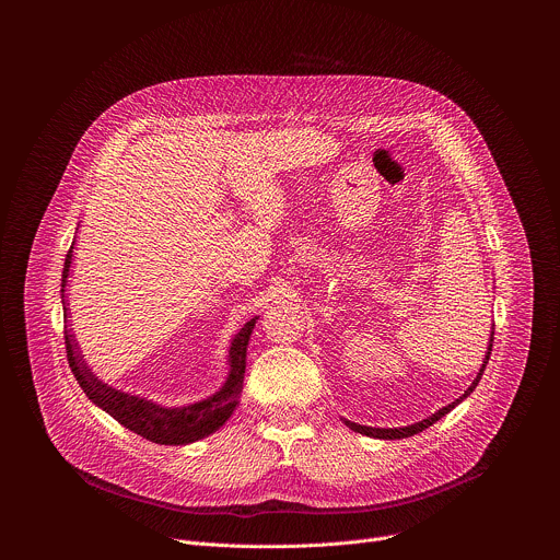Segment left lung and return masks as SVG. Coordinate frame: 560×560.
<instances>
[{
	"mask_svg": "<svg viewBox=\"0 0 560 560\" xmlns=\"http://www.w3.org/2000/svg\"><path fill=\"white\" fill-rule=\"evenodd\" d=\"M492 343H494V328H492V332H490V343H488V352H486V359H483V363H481V370L476 372V378L471 381V385L456 398V401H452L450 406H445V408H441V410H436L432 417H428V419H423V421H417V423H412V425H406V428H368V425H359V423H352V421H348V419H343V423L350 428V430H354V432H359V434H365V436H372V439H383V441H394V439H408V436H415V434H419V432H423V430H428L430 425H434L439 419H443L447 412H452L463 398H467L471 392H474V387L478 385V381H481V376H483V370H486V365H488V361H490V354H492Z\"/></svg>",
	"mask_w": 560,
	"mask_h": 560,
	"instance_id": "left-lung-1",
	"label": "left lung"
}]
</instances>
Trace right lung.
I'll return each mask as SVG.
<instances>
[{
	"instance_id": "add662e5",
	"label": "right lung",
	"mask_w": 560,
	"mask_h": 560,
	"mask_svg": "<svg viewBox=\"0 0 560 560\" xmlns=\"http://www.w3.org/2000/svg\"><path fill=\"white\" fill-rule=\"evenodd\" d=\"M72 248H74V242L66 255L63 272H61V303H63V322H66L63 339H66L70 370L77 383L86 392V396L97 408H102L115 421H119L126 430L159 445H188L217 432L238 406V396H242V389H244L248 341L259 316L250 318V322L244 324V328L232 337L230 350H228V376L214 394L201 398V401L186 404L179 408L159 406L145 396L130 394L104 383L84 361V354L79 350V343L68 324L70 316H68V303H66V285H68L70 266H72Z\"/></svg>"
}]
</instances>
